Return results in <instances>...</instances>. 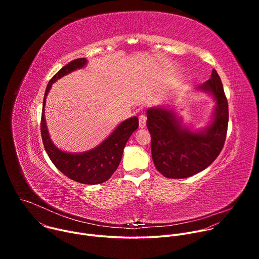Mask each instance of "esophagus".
I'll use <instances>...</instances> for the list:
<instances>
[{
	"label": "esophagus",
	"mask_w": 259,
	"mask_h": 259,
	"mask_svg": "<svg viewBox=\"0 0 259 259\" xmlns=\"http://www.w3.org/2000/svg\"><path fill=\"white\" fill-rule=\"evenodd\" d=\"M146 126V117L144 115H141L139 117V128H144Z\"/></svg>",
	"instance_id": "34e87169"
}]
</instances>
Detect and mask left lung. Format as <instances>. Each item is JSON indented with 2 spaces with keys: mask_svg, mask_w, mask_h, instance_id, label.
<instances>
[{
  "mask_svg": "<svg viewBox=\"0 0 259 259\" xmlns=\"http://www.w3.org/2000/svg\"><path fill=\"white\" fill-rule=\"evenodd\" d=\"M195 91L210 95L215 106L202 128H189L176 108L158 105L146 109V127L152 137V157L157 170L167 178H187L206 169L223 150L229 124V105L218 73Z\"/></svg>",
  "mask_w": 259,
  "mask_h": 259,
  "instance_id": "left-lung-1",
  "label": "left lung"
}]
</instances>
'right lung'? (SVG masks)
Returning <instances> with one entry per match:
<instances>
[{
	"instance_id": "obj_1",
	"label": "right lung",
	"mask_w": 259,
	"mask_h": 259,
	"mask_svg": "<svg viewBox=\"0 0 259 259\" xmlns=\"http://www.w3.org/2000/svg\"><path fill=\"white\" fill-rule=\"evenodd\" d=\"M87 63L86 58L70 61L55 73L48 83L43 100L41 134L47 155L60 172L80 183L99 184L109 179L117 170L129 137L138 128L137 117L121 122L101 143L83 153H68L58 149L50 137L45 120L46 98L53 83L72 71L85 67Z\"/></svg>"
}]
</instances>
